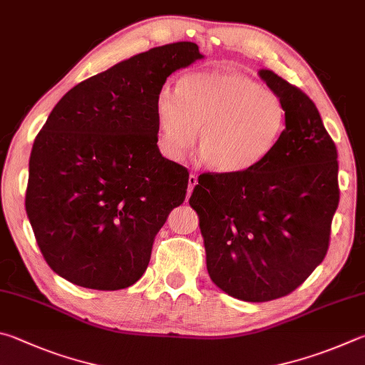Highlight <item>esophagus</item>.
<instances>
[{
    "mask_svg": "<svg viewBox=\"0 0 365 365\" xmlns=\"http://www.w3.org/2000/svg\"><path fill=\"white\" fill-rule=\"evenodd\" d=\"M197 184V175H194V173H190L189 175V187H187V195H190V192H192L194 187Z\"/></svg>",
    "mask_w": 365,
    "mask_h": 365,
    "instance_id": "esophagus-1",
    "label": "esophagus"
}]
</instances>
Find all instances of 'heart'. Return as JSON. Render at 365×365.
I'll return each instance as SVG.
<instances>
[{
  "mask_svg": "<svg viewBox=\"0 0 365 365\" xmlns=\"http://www.w3.org/2000/svg\"><path fill=\"white\" fill-rule=\"evenodd\" d=\"M158 145L182 158L199 131L200 158L215 171L240 175L258 166L282 138L287 110L271 89L239 72L184 76L178 89L165 85L155 101Z\"/></svg>",
  "mask_w": 365,
  "mask_h": 365,
  "instance_id": "1",
  "label": "heart"
}]
</instances>
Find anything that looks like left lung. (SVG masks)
<instances>
[{"mask_svg": "<svg viewBox=\"0 0 365 365\" xmlns=\"http://www.w3.org/2000/svg\"><path fill=\"white\" fill-rule=\"evenodd\" d=\"M287 110L282 138L240 175L207 173L189 199L213 284L261 303L289 295L322 263L340 202L336 147L308 96L261 68Z\"/></svg>", "mask_w": 365, "mask_h": 365, "instance_id": "obj_1", "label": "left lung"}]
</instances>
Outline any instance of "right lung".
I'll use <instances>...</instances> for the list:
<instances>
[{"mask_svg": "<svg viewBox=\"0 0 365 365\" xmlns=\"http://www.w3.org/2000/svg\"><path fill=\"white\" fill-rule=\"evenodd\" d=\"M203 59L178 41L115 63L57 102L30 153L25 210L51 269L94 290L138 282L189 173L157 145L168 76Z\"/></svg>", "mask_w": 365, "mask_h": 365, "instance_id": "1", "label": "right lung"}]
</instances>
